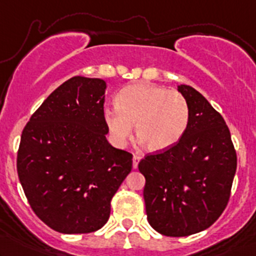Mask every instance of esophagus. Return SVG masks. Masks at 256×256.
Segmentation results:
<instances>
[{
  "label": "esophagus",
  "instance_id": "obj_1",
  "mask_svg": "<svg viewBox=\"0 0 256 256\" xmlns=\"http://www.w3.org/2000/svg\"><path fill=\"white\" fill-rule=\"evenodd\" d=\"M140 160H141V156H136V154H134V159H132V166H134V169H136L137 165H138V162H140Z\"/></svg>",
  "mask_w": 256,
  "mask_h": 256
}]
</instances>
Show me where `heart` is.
I'll return each mask as SVG.
<instances>
[{
    "instance_id": "1",
    "label": "heart",
    "mask_w": 256,
    "mask_h": 256,
    "mask_svg": "<svg viewBox=\"0 0 256 256\" xmlns=\"http://www.w3.org/2000/svg\"><path fill=\"white\" fill-rule=\"evenodd\" d=\"M116 109H106L104 122L112 140L122 147L132 134L150 152H162L175 146L186 132L190 106L175 90L140 82L124 87L115 97Z\"/></svg>"
}]
</instances>
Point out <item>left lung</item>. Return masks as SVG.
Listing matches in <instances>:
<instances>
[{
	"label": "left lung",
	"instance_id": "8db88e82",
	"mask_svg": "<svg viewBox=\"0 0 256 256\" xmlns=\"http://www.w3.org/2000/svg\"><path fill=\"white\" fill-rule=\"evenodd\" d=\"M190 106L184 136L166 150L147 154L138 164L144 176L148 222L168 237L204 231L220 218L231 196L237 154L218 112L188 85L178 86Z\"/></svg>",
	"mask_w": 256,
	"mask_h": 256
}]
</instances>
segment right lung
Wrapping results in <instances>:
<instances>
[{
  "label": "right lung",
  "mask_w": 256,
  "mask_h": 256,
  "mask_svg": "<svg viewBox=\"0 0 256 256\" xmlns=\"http://www.w3.org/2000/svg\"><path fill=\"white\" fill-rule=\"evenodd\" d=\"M106 82L74 76L56 88L25 125L16 171L38 218L66 234L94 232L132 169V154L106 141Z\"/></svg>",
  "instance_id": "obj_1"
}]
</instances>
